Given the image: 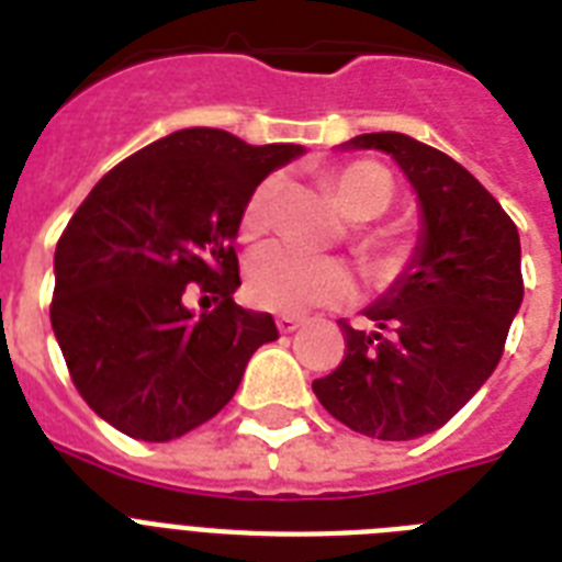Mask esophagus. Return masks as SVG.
Instances as JSON below:
<instances>
[{"label":"esophagus","mask_w":562,"mask_h":562,"mask_svg":"<svg viewBox=\"0 0 562 562\" xmlns=\"http://www.w3.org/2000/svg\"><path fill=\"white\" fill-rule=\"evenodd\" d=\"M300 326H303V317H297V315L277 317V329H280V333H294V329H300Z\"/></svg>","instance_id":"34e87169"}]
</instances>
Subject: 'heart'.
I'll use <instances>...</instances> for the list:
<instances>
[{"label":"heart","mask_w":562,"mask_h":562,"mask_svg":"<svg viewBox=\"0 0 562 562\" xmlns=\"http://www.w3.org/2000/svg\"><path fill=\"white\" fill-rule=\"evenodd\" d=\"M333 187L344 212L356 221H373L384 215L396 194L391 171L373 160H356L335 169ZM277 192H280V180L273 175L256 183L238 215L241 236L256 238L271 227ZM352 247L361 256V262L375 273L391 271L408 254V245L400 236L370 227L356 229ZM245 291L254 306L291 315L312 306L344 303L352 294V273L341 259L333 256L303 254L291 245H265L247 262Z\"/></svg>","instance_id":"1"}]
</instances>
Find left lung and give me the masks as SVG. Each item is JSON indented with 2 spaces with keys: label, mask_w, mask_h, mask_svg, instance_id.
Here are the masks:
<instances>
[{
  "label": "left lung",
  "mask_w": 562,
  "mask_h": 562,
  "mask_svg": "<svg viewBox=\"0 0 562 562\" xmlns=\"http://www.w3.org/2000/svg\"><path fill=\"white\" fill-rule=\"evenodd\" d=\"M350 145L400 162L426 233L414 271L364 312L375 333L338 321L347 350L312 391L359 435L414 440L446 426L496 370L525 294L519 229L449 154L405 134H361Z\"/></svg>",
  "instance_id": "8db88e82"
}]
</instances>
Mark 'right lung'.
I'll return each instance as SVG.
<instances>
[{
  "label": "right lung",
  "instance_id": "obj_1",
  "mask_svg": "<svg viewBox=\"0 0 562 562\" xmlns=\"http://www.w3.org/2000/svg\"><path fill=\"white\" fill-rule=\"evenodd\" d=\"M300 151L187 127L113 166L75 210L48 315L72 384L122 435L166 443L212 419L277 338L271 315L233 300V238L247 194ZM187 284L220 306L192 318Z\"/></svg>",
  "mask_w": 562,
  "mask_h": 562
}]
</instances>
